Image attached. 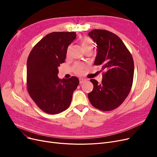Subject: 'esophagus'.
Instances as JSON below:
<instances>
[{
	"label": "esophagus",
	"instance_id": "1",
	"mask_svg": "<svg viewBox=\"0 0 157 157\" xmlns=\"http://www.w3.org/2000/svg\"><path fill=\"white\" fill-rule=\"evenodd\" d=\"M86 81V79H85L80 78V79H79V83H80V84L83 83H85V82Z\"/></svg>",
	"mask_w": 157,
	"mask_h": 157
}]
</instances>
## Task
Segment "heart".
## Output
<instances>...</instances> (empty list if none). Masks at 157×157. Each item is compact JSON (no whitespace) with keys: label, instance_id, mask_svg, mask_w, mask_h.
I'll use <instances>...</instances> for the list:
<instances>
[{"label":"heart","instance_id":"obj_1","mask_svg":"<svg viewBox=\"0 0 157 157\" xmlns=\"http://www.w3.org/2000/svg\"><path fill=\"white\" fill-rule=\"evenodd\" d=\"M81 46H82V47H83L84 51H85V50H86V49H93L94 48V43L92 40V39H90L89 37H84L81 40ZM83 67H84L83 65L77 63L76 65H74V70L77 74H81L82 72H83Z\"/></svg>","mask_w":157,"mask_h":157}]
</instances>
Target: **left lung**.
I'll return each instance as SVG.
<instances>
[{
    "label": "left lung",
    "mask_w": 157,
    "mask_h": 157,
    "mask_svg": "<svg viewBox=\"0 0 157 157\" xmlns=\"http://www.w3.org/2000/svg\"><path fill=\"white\" fill-rule=\"evenodd\" d=\"M88 35L97 45L94 64L101 65L105 71L101 84L90 79L94 89L88 94V99L97 109L111 111L120 106L130 93L134 72L133 58L121 39L113 32L95 29Z\"/></svg>",
    "instance_id": "8db88e82"
}]
</instances>
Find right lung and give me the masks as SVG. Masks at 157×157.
I'll list each match as a JSON object with an SVG mask.
<instances>
[{
	"instance_id": "right-lung-1",
	"label": "right lung",
	"mask_w": 157,
	"mask_h": 157,
	"mask_svg": "<svg viewBox=\"0 0 157 157\" xmlns=\"http://www.w3.org/2000/svg\"><path fill=\"white\" fill-rule=\"evenodd\" d=\"M76 37L75 32H54L44 36L32 48L27 63L28 92L44 112L55 114L67 109L79 79L58 77L59 67L65 62L68 46Z\"/></svg>"
}]
</instances>
